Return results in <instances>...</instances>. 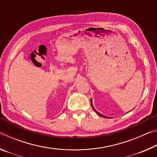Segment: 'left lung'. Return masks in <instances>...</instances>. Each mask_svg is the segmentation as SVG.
<instances>
[{
  "label": "left lung",
  "instance_id": "left-lung-1",
  "mask_svg": "<svg viewBox=\"0 0 157 157\" xmlns=\"http://www.w3.org/2000/svg\"><path fill=\"white\" fill-rule=\"evenodd\" d=\"M91 106H92V107H93V109H94V110L95 111V112H96L98 114H99V115L100 116H102V117H103V118H108V117H107V116H103V115H102V114H100V113H98L97 111H95V109H94V106H93V105H92V102H91Z\"/></svg>",
  "mask_w": 157,
  "mask_h": 157
}]
</instances>
